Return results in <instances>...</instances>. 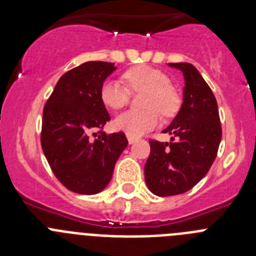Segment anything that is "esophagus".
Here are the masks:
<instances>
[{
	"label": "esophagus",
	"mask_w": 256,
	"mask_h": 256,
	"mask_svg": "<svg viewBox=\"0 0 256 256\" xmlns=\"http://www.w3.org/2000/svg\"><path fill=\"white\" fill-rule=\"evenodd\" d=\"M126 138H128V142H130V144H132L133 142H136V141H137V140H138V137H136V136L126 134Z\"/></svg>",
	"instance_id": "1"
}]
</instances>
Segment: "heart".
I'll return each mask as SVG.
<instances>
[{"instance_id":"1","label":"heart","mask_w":256,"mask_h":256,"mask_svg":"<svg viewBox=\"0 0 256 256\" xmlns=\"http://www.w3.org/2000/svg\"><path fill=\"white\" fill-rule=\"evenodd\" d=\"M123 80H106L100 90L101 101L108 108H122L130 101V91H144L142 106L144 110H128L114 119V126L126 134L141 136L158 126L159 112L170 116L178 108V96L170 86V79L162 70L151 66H134L124 72Z\"/></svg>"}]
</instances>
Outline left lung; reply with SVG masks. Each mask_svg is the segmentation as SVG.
<instances>
[{
    "mask_svg": "<svg viewBox=\"0 0 256 256\" xmlns=\"http://www.w3.org/2000/svg\"><path fill=\"white\" fill-rule=\"evenodd\" d=\"M184 76L183 104L162 132L172 142L150 140L144 180L152 194L173 196L187 192L209 172L218 152L222 126L218 105L208 83L192 64L172 62Z\"/></svg>",
    "mask_w": 256,
    "mask_h": 256,
    "instance_id": "8db88e82",
    "label": "left lung"
}]
</instances>
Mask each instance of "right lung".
Masks as SVG:
<instances>
[{
  "mask_svg": "<svg viewBox=\"0 0 256 256\" xmlns=\"http://www.w3.org/2000/svg\"><path fill=\"white\" fill-rule=\"evenodd\" d=\"M115 69L114 62L87 61L69 70L58 79L44 108L42 150L55 177L76 194L102 191L128 144L123 132L108 134L102 130L110 115L100 90ZM94 129L99 136L94 140L89 133Z\"/></svg>",
  "mask_w": 256,
  "mask_h": 256,
  "instance_id": "1",
  "label": "right lung"
}]
</instances>
